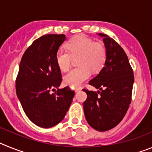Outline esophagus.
<instances>
[{"mask_svg": "<svg viewBox=\"0 0 152 152\" xmlns=\"http://www.w3.org/2000/svg\"><path fill=\"white\" fill-rule=\"evenodd\" d=\"M81 89H82V88H80V87H76V88H75V91H76V92H77V91H80Z\"/></svg>", "mask_w": 152, "mask_h": 152, "instance_id": "esophagus-1", "label": "esophagus"}]
</instances>
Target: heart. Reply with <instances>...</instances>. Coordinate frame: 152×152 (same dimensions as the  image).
<instances>
[{
    "mask_svg": "<svg viewBox=\"0 0 152 152\" xmlns=\"http://www.w3.org/2000/svg\"><path fill=\"white\" fill-rule=\"evenodd\" d=\"M67 50L58 49L56 53V62L62 72L71 67L72 58H77L79 67L73 68L64 77V83L76 87L91 76V72H99L105 64L107 48L102 42H95L84 35L75 36L66 43Z\"/></svg>",
    "mask_w": 152,
    "mask_h": 152,
    "instance_id": "1",
    "label": "heart"
}]
</instances>
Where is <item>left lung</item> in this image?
<instances>
[{
	"label": "left lung",
	"mask_w": 152,
	"mask_h": 152,
	"mask_svg": "<svg viewBox=\"0 0 152 152\" xmlns=\"http://www.w3.org/2000/svg\"><path fill=\"white\" fill-rule=\"evenodd\" d=\"M107 51L105 64L100 73L89 81L98 91L84 88L87 100L83 103L88 124L99 132L117 126L126 115L132 101L133 70L126 52L113 38L103 33Z\"/></svg>",
	"instance_id": "8db88e82"
}]
</instances>
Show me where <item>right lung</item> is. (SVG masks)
Returning <instances> with one entry per match:
<instances>
[{"label": "right lung", "mask_w": 152, "mask_h": 152, "mask_svg": "<svg viewBox=\"0 0 152 152\" xmlns=\"http://www.w3.org/2000/svg\"><path fill=\"white\" fill-rule=\"evenodd\" d=\"M66 37L64 34H47L33 42L21 58L16 78V91L24 112L36 126L50 128L64 119L75 91L62 81L56 53ZM57 91L52 94L50 90Z\"/></svg>", "instance_id": "right-lung-1"}]
</instances>
